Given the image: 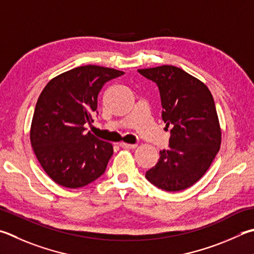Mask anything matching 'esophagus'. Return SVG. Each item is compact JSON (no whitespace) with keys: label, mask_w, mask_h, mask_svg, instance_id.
<instances>
[{"label":"esophagus","mask_w":254,"mask_h":254,"mask_svg":"<svg viewBox=\"0 0 254 254\" xmlns=\"http://www.w3.org/2000/svg\"><path fill=\"white\" fill-rule=\"evenodd\" d=\"M120 146H121L122 149H135L136 144H128V143L126 142H121L120 143Z\"/></svg>","instance_id":"esophagus-1"}]
</instances>
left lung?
<instances>
[{
	"label": "left lung",
	"mask_w": 254,
	"mask_h": 254,
	"mask_svg": "<svg viewBox=\"0 0 254 254\" xmlns=\"http://www.w3.org/2000/svg\"><path fill=\"white\" fill-rule=\"evenodd\" d=\"M159 87L162 120L171 127L169 149L145 173L147 181L168 192L182 191L203 177L221 144L213 96L204 83L173 65L137 70Z\"/></svg>",
	"instance_id": "left-lung-1"
}]
</instances>
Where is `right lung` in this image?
<instances>
[{
	"instance_id": "obj_1",
	"label": "right lung",
	"mask_w": 254,
	"mask_h": 254,
	"mask_svg": "<svg viewBox=\"0 0 254 254\" xmlns=\"http://www.w3.org/2000/svg\"><path fill=\"white\" fill-rule=\"evenodd\" d=\"M122 71L79 66L51 80L41 92L31 126V144L40 164L60 186L85 187L102 175L113 154L111 143L85 132L93 122L105 82Z\"/></svg>"
}]
</instances>
